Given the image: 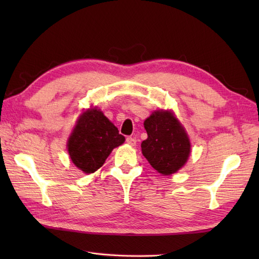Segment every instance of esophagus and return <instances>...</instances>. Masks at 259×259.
<instances>
[{
    "label": "esophagus",
    "mask_w": 259,
    "mask_h": 259,
    "mask_svg": "<svg viewBox=\"0 0 259 259\" xmlns=\"http://www.w3.org/2000/svg\"><path fill=\"white\" fill-rule=\"evenodd\" d=\"M125 142L128 145H130V146H135L136 145V139L135 138H133V137H126L125 138Z\"/></svg>",
    "instance_id": "obj_1"
}]
</instances>
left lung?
I'll list each match as a JSON object with an SVG mask.
<instances>
[{"label": "left lung", "mask_w": 259, "mask_h": 259, "mask_svg": "<svg viewBox=\"0 0 259 259\" xmlns=\"http://www.w3.org/2000/svg\"><path fill=\"white\" fill-rule=\"evenodd\" d=\"M148 138L142 141V155L162 175H171L186 163L190 142L183 125L170 111H156L145 121Z\"/></svg>", "instance_id": "1"}]
</instances>
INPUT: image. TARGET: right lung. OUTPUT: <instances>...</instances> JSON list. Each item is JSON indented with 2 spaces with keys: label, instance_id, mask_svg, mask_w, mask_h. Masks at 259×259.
I'll use <instances>...</instances> for the list:
<instances>
[{
  "label": "right lung",
  "instance_id": "obj_1",
  "mask_svg": "<svg viewBox=\"0 0 259 259\" xmlns=\"http://www.w3.org/2000/svg\"><path fill=\"white\" fill-rule=\"evenodd\" d=\"M124 142L117 126L100 110H87L82 113L68 141L71 160L85 174L97 171L113 148Z\"/></svg>",
  "mask_w": 259,
  "mask_h": 259
}]
</instances>
